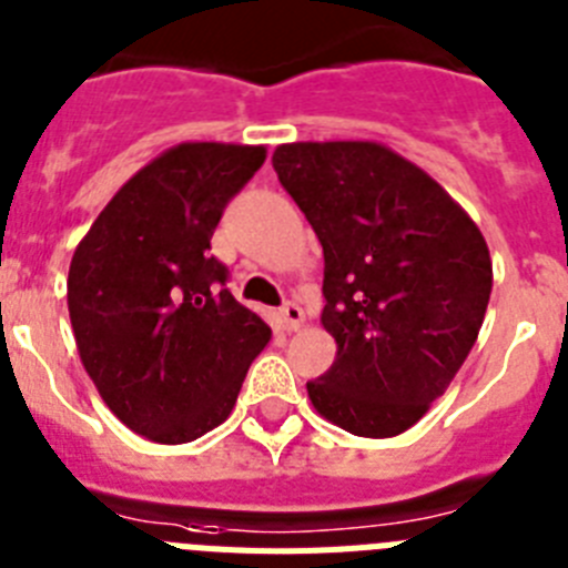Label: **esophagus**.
<instances>
[{"instance_id":"34e87169","label":"esophagus","mask_w":568,"mask_h":568,"mask_svg":"<svg viewBox=\"0 0 568 568\" xmlns=\"http://www.w3.org/2000/svg\"><path fill=\"white\" fill-rule=\"evenodd\" d=\"M280 314H283V325L288 332H297L300 325L305 323V314L297 303H285L283 308H280Z\"/></svg>"}]
</instances>
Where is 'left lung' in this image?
Instances as JSON below:
<instances>
[{
	"mask_svg": "<svg viewBox=\"0 0 568 568\" xmlns=\"http://www.w3.org/2000/svg\"><path fill=\"white\" fill-rule=\"evenodd\" d=\"M323 245L334 366L308 397L357 437L412 428L460 372L491 294L475 220L440 182L379 142H288L274 156Z\"/></svg>",
	"mask_w": 568,
	"mask_h": 568,
	"instance_id": "8db88e82",
	"label": "left lung"
}]
</instances>
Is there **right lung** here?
Segmentation results:
<instances>
[{
    "mask_svg": "<svg viewBox=\"0 0 568 568\" xmlns=\"http://www.w3.org/2000/svg\"><path fill=\"white\" fill-rule=\"evenodd\" d=\"M263 145L180 142L122 185L68 271L79 359L131 432L180 446L231 414L271 328L234 300L211 236Z\"/></svg>",
    "mask_w": 568,
    "mask_h": 568,
    "instance_id": "right-lung-1",
    "label": "right lung"
}]
</instances>
